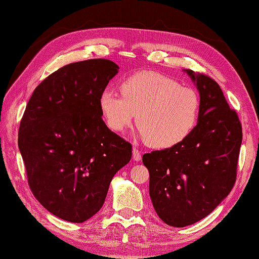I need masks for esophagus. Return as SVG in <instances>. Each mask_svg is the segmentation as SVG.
Instances as JSON below:
<instances>
[{"mask_svg":"<svg viewBox=\"0 0 259 259\" xmlns=\"http://www.w3.org/2000/svg\"><path fill=\"white\" fill-rule=\"evenodd\" d=\"M132 158H134L136 162H139L141 160V152L139 151L137 148L132 149Z\"/></svg>","mask_w":259,"mask_h":259,"instance_id":"esophagus-1","label":"esophagus"}]
</instances>
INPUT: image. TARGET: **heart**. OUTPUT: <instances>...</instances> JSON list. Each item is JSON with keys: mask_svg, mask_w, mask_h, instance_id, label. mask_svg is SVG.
<instances>
[{"mask_svg": "<svg viewBox=\"0 0 259 259\" xmlns=\"http://www.w3.org/2000/svg\"><path fill=\"white\" fill-rule=\"evenodd\" d=\"M121 95L105 90L99 110L115 132H123L134 121L140 137L152 148L166 149L184 141L196 127L200 98L188 86L154 72H140L124 79Z\"/></svg>", "mask_w": 259, "mask_h": 259, "instance_id": "b5f03b06", "label": "heart"}]
</instances>
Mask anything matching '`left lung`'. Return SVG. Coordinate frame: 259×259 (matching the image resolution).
<instances>
[{"mask_svg": "<svg viewBox=\"0 0 259 259\" xmlns=\"http://www.w3.org/2000/svg\"><path fill=\"white\" fill-rule=\"evenodd\" d=\"M184 71L200 96L197 125L181 143L142 157L156 213L175 228L200 221L230 194L242 144L240 119L219 84L201 73Z\"/></svg>", "mask_w": 259, "mask_h": 259, "instance_id": "left-lung-1", "label": "left lung"}]
</instances>
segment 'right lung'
Instances as JSON below:
<instances>
[{
    "label": "right lung",
    "instance_id": "add662e5",
    "mask_svg": "<svg viewBox=\"0 0 259 259\" xmlns=\"http://www.w3.org/2000/svg\"><path fill=\"white\" fill-rule=\"evenodd\" d=\"M118 70L106 59L64 65L26 106L18 149L29 187L62 220L82 223L97 213L112 177L131 160V144L106 125L98 105Z\"/></svg>",
    "mask_w": 259,
    "mask_h": 259
}]
</instances>
